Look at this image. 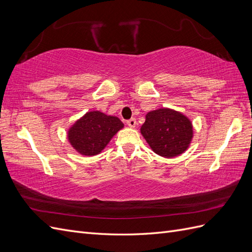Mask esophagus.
Returning <instances> with one entry per match:
<instances>
[{
    "instance_id": "1",
    "label": "esophagus",
    "mask_w": 252,
    "mask_h": 252,
    "mask_svg": "<svg viewBox=\"0 0 252 252\" xmlns=\"http://www.w3.org/2000/svg\"><path fill=\"white\" fill-rule=\"evenodd\" d=\"M127 125L130 128H134L136 126V120L135 119H130L129 121H127Z\"/></svg>"
}]
</instances>
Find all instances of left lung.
<instances>
[{"label": "left lung", "mask_w": 252, "mask_h": 252, "mask_svg": "<svg viewBox=\"0 0 252 252\" xmlns=\"http://www.w3.org/2000/svg\"><path fill=\"white\" fill-rule=\"evenodd\" d=\"M141 133L157 155L174 158L188 149L193 138V126L182 112L158 108L146 114Z\"/></svg>", "instance_id": "8db88e82"}]
</instances>
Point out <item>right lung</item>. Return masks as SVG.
I'll list each match as a JSON object with an SVG mask.
<instances>
[{"mask_svg": "<svg viewBox=\"0 0 252 252\" xmlns=\"http://www.w3.org/2000/svg\"><path fill=\"white\" fill-rule=\"evenodd\" d=\"M124 127L118 117L101 111H88L67 132V139L80 155L93 157L101 154L113 135Z\"/></svg>", "mask_w": 252, "mask_h": 252, "instance_id": "1", "label": "right lung"}]
</instances>
